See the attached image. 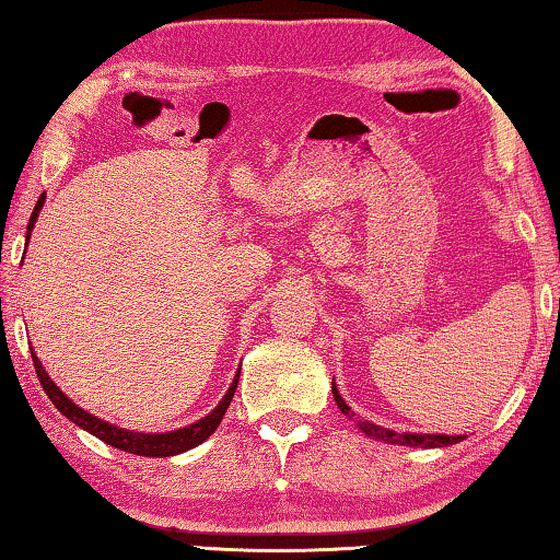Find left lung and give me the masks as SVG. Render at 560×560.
Wrapping results in <instances>:
<instances>
[{"label":"left lung","mask_w":560,"mask_h":560,"mask_svg":"<svg viewBox=\"0 0 560 560\" xmlns=\"http://www.w3.org/2000/svg\"><path fill=\"white\" fill-rule=\"evenodd\" d=\"M332 396H335V402L339 405V410H342L345 415H349V418H354L352 408H349V405L345 402V398L339 396L335 381H332ZM357 424H359L361 432H366L369 436H374V440H383V442H388V444H400V446L440 448V446H448V444L464 442V436H466V434H464V436H462V434L454 436V434H415V432H402V434H398V432L386 430V427L374 424V422H369V420H359Z\"/></svg>","instance_id":"8db88e82"}]
</instances>
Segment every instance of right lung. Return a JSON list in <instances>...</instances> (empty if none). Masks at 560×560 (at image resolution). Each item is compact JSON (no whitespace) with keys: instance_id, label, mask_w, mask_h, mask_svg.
<instances>
[{"instance_id":"obj_1","label":"right lung","mask_w":560,"mask_h":560,"mask_svg":"<svg viewBox=\"0 0 560 560\" xmlns=\"http://www.w3.org/2000/svg\"><path fill=\"white\" fill-rule=\"evenodd\" d=\"M43 203H46V196L40 194V199L36 203V208H33L31 213V221H28V230H26V240L31 237V230L33 225H36V218L40 213ZM31 359H33V366H36V374H38V381L43 390H46V396L50 398V402L58 408L65 418H68L70 422H74L77 427H82V430H86L90 434H94L96 440L106 442L108 446H116L120 448V452H128V454H136V456H158V458H164V456H177L182 452H189V448L199 446L201 442H206L208 436H211L215 432V427L221 424L223 415L228 410L230 400H233L235 396V388H237V378H240V371L235 374V381L230 383V388L225 393V398L215 405L213 412H208L206 418H201L199 422H194L189 427H182V430H174V432H164V434H145V432H130V430H120V427L116 424H108L104 420L94 418V415H90L82 408H77V405L65 396V393L55 386V383L50 381V376L46 374V369H43V364L38 361L36 352L31 349Z\"/></svg>"}]
</instances>
